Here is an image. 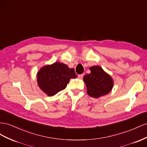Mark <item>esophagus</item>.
<instances>
[{
  "instance_id": "obj_1",
  "label": "esophagus",
  "mask_w": 147,
  "mask_h": 147,
  "mask_svg": "<svg viewBox=\"0 0 147 147\" xmlns=\"http://www.w3.org/2000/svg\"><path fill=\"white\" fill-rule=\"evenodd\" d=\"M83 76H84V74H79V75H78V78H79V79H82Z\"/></svg>"
}]
</instances>
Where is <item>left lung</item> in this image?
Listing matches in <instances>:
<instances>
[{
  "mask_svg": "<svg viewBox=\"0 0 147 147\" xmlns=\"http://www.w3.org/2000/svg\"><path fill=\"white\" fill-rule=\"evenodd\" d=\"M89 69L90 73L86 74L83 78L87 86V94L94 98L108 94L113 86L111 77L99 66H92Z\"/></svg>",
  "mask_w": 147,
  "mask_h": 147,
  "instance_id": "1",
  "label": "left lung"
}]
</instances>
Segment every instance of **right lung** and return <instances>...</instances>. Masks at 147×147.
I'll return each mask as SVG.
<instances>
[{
  "instance_id": "1",
  "label": "right lung",
  "mask_w": 147,
  "mask_h": 147,
  "mask_svg": "<svg viewBox=\"0 0 147 147\" xmlns=\"http://www.w3.org/2000/svg\"><path fill=\"white\" fill-rule=\"evenodd\" d=\"M77 77L74 68H69L66 65L60 62L44 66L37 74L40 89L50 97L64 90L71 78Z\"/></svg>"
}]
</instances>
